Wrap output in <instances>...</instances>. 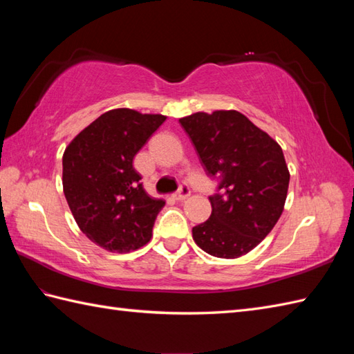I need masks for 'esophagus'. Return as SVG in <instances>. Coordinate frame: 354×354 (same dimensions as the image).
I'll use <instances>...</instances> for the list:
<instances>
[{
	"label": "esophagus",
	"mask_w": 354,
	"mask_h": 354,
	"mask_svg": "<svg viewBox=\"0 0 354 354\" xmlns=\"http://www.w3.org/2000/svg\"><path fill=\"white\" fill-rule=\"evenodd\" d=\"M189 196H190V189L187 185H184V184L179 187V190L175 194H173V198H175L176 201H184V199H187Z\"/></svg>",
	"instance_id": "obj_1"
}]
</instances>
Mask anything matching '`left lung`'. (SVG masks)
<instances>
[{"label": "left lung", "mask_w": 354, "mask_h": 354, "mask_svg": "<svg viewBox=\"0 0 354 354\" xmlns=\"http://www.w3.org/2000/svg\"><path fill=\"white\" fill-rule=\"evenodd\" d=\"M209 176L212 216L193 228L207 254L237 259L265 239L283 213L289 169L280 145L239 111L196 112L179 118Z\"/></svg>", "instance_id": "obj_1"}]
</instances>
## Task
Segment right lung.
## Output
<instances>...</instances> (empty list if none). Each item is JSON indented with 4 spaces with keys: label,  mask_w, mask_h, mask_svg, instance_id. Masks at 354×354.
<instances>
[{
    "label": "right lung",
    "mask_w": 354,
    "mask_h": 354,
    "mask_svg": "<svg viewBox=\"0 0 354 354\" xmlns=\"http://www.w3.org/2000/svg\"><path fill=\"white\" fill-rule=\"evenodd\" d=\"M165 122L161 114L120 108L76 135L62 156V184L80 231L111 252H131L152 237L162 199L150 198L133 156Z\"/></svg>",
    "instance_id": "1"
}]
</instances>
